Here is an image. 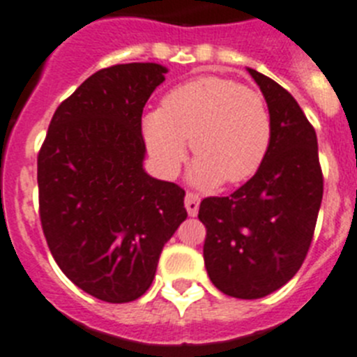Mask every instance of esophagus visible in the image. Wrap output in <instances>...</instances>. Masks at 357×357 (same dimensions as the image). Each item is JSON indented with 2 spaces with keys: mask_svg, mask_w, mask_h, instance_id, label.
<instances>
[{
  "mask_svg": "<svg viewBox=\"0 0 357 357\" xmlns=\"http://www.w3.org/2000/svg\"><path fill=\"white\" fill-rule=\"evenodd\" d=\"M199 196L194 194V192H187V196H185V208H187L188 215L196 217L197 212H199Z\"/></svg>",
  "mask_w": 357,
  "mask_h": 357,
  "instance_id": "obj_1",
  "label": "esophagus"
}]
</instances>
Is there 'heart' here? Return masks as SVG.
I'll list each match as a JSON object with an SVG mask.
<instances>
[{"instance_id":"obj_1","label":"heart","mask_w":357,"mask_h":357,"mask_svg":"<svg viewBox=\"0 0 357 357\" xmlns=\"http://www.w3.org/2000/svg\"><path fill=\"white\" fill-rule=\"evenodd\" d=\"M158 169L174 176L190 138L196 160L190 179L199 187L244 183L257 174L271 147L273 122L264 97L219 75H201L167 93L142 123Z\"/></svg>"}]
</instances>
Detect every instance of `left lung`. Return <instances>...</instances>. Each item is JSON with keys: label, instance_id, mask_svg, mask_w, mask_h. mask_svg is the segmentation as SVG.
<instances>
[{"label": "left lung", "instance_id": "left-lung-1", "mask_svg": "<svg viewBox=\"0 0 357 357\" xmlns=\"http://www.w3.org/2000/svg\"><path fill=\"white\" fill-rule=\"evenodd\" d=\"M271 113V147L260 170L230 197L201 201L203 257L213 286L255 300L296 275L311 246L324 197L316 132L280 84L248 68Z\"/></svg>", "mask_w": 357, "mask_h": 357}]
</instances>
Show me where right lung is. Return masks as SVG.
I'll return each mask as SVG.
<instances>
[{
    "label": "right lung",
    "mask_w": 357,
    "mask_h": 357,
    "mask_svg": "<svg viewBox=\"0 0 357 357\" xmlns=\"http://www.w3.org/2000/svg\"><path fill=\"white\" fill-rule=\"evenodd\" d=\"M167 68H104L59 105L37 156L39 215L50 252L77 287L126 303L151 287L187 219L185 190L144 169L142 113Z\"/></svg>",
    "instance_id": "obj_1"
}]
</instances>
